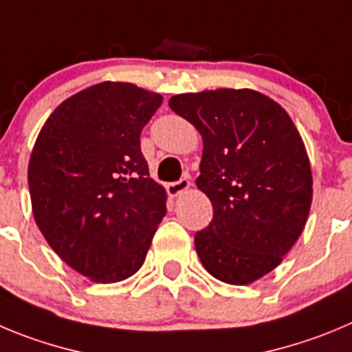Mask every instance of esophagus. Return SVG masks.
Listing matches in <instances>:
<instances>
[{"mask_svg": "<svg viewBox=\"0 0 352 352\" xmlns=\"http://www.w3.org/2000/svg\"><path fill=\"white\" fill-rule=\"evenodd\" d=\"M189 186H191V182H189V180L180 179V180H177V182H170L168 186H166V191H168L170 196H173V198H175V196L182 195L184 191H187V189H189Z\"/></svg>", "mask_w": 352, "mask_h": 352, "instance_id": "obj_1", "label": "esophagus"}]
</instances>
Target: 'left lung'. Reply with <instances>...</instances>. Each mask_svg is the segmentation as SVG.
<instances>
[{
  "instance_id": "obj_1",
  "label": "left lung",
  "mask_w": 352,
  "mask_h": 352,
  "mask_svg": "<svg viewBox=\"0 0 352 352\" xmlns=\"http://www.w3.org/2000/svg\"><path fill=\"white\" fill-rule=\"evenodd\" d=\"M168 106L203 137L196 186L213 219L195 236L199 261L224 283H254L283 261L309 215L313 175L297 128L248 88L180 94Z\"/></svg>"
}]
</instances>
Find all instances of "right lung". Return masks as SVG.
Returning <instances> with one entry per match:
<instances>
[{
  "instance_id": "right-lung-1",
  "label": "right lung",
  "mask_w": 352,
  "mask_h": 352,
  "mask_svg": "<svg viewBox=\"0 0 352 352\" xmlns=\"http://www.w3.org/2000/svg\"><path fill=\"white\" fill-rule=\"evenodd\" d=\"M161 102L131 83L94 85L62 102L32 147L36 224L55 254L95 283L135 274L166 215L165 189L140 151V131Z\"/></svg>"
}]
</instances>
